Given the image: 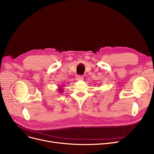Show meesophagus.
<instances>
[{
    "label": "esophagus",
    "instance_id": "esophagus-1",
    "mask_svg": "<svg viewBox=\"0 0 154 154\" xmlns=\"http://www.w3.org/2000/svg\"><path fill=\"white\" fill-rule=\"evenodd\" d=\"M75 79L77 80H82L84 79V77L82 75H77Z\"/></svg>",
    "mask_w": 154,
    "mask_h": 154
}]
</instances>
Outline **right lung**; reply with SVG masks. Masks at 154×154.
I'll return each mask as SVG.
<instances>
[{
	"label": "right lung",
	"instance_id": "add662e5",
	"mask_svg": "<svg viewBox=\"0 0 154 154\" xmlns=\"http://www.w3.org/2000/svg\"><path fill=\"white\" fill-rule=\"evenodd\" d=\"M64 85H62V86H59V88H58V91H59V93H62V92H63V87H62V86H63Z\"/></svg>",
	"mask_w": 154,
	"mask_h": 154
}]
</instances>
